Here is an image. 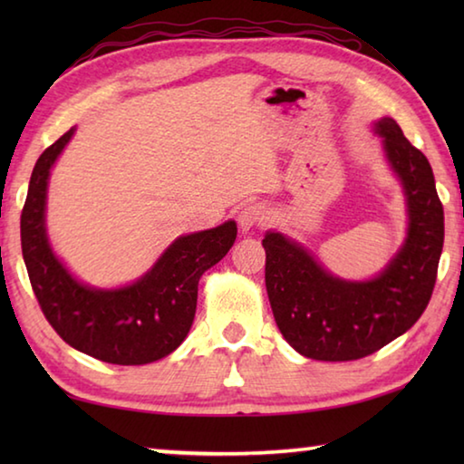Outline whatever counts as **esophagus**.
I'll use <instances>...</instances> for the list:
<instances>
[{"mask_svg": "<svg viewBox=\"0 0 464 464\" xmlns=\"http://www.w3.org/2000/svg\"><path fill=\"white\" fill-rule=\"evenodd\" d=\"M266 221H268V217H266V210L262 204L254 202V204H247V207L241 208L239 225L243 231H249V229H254V227H260Z\"/></svg>", "mask_w": 464, "mask_h": 464, "instance_id": "obj_1", "label": "esophagus"}]
</instances>
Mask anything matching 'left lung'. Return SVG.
I'll return each mask as SVG.
<instances>
[{
  "label": "left lung",
  "instance_id": "1",
  "mask_svg": "<svg viewBox=\"0 0 464 464\" xmlns=\"http://www.w3.org/2000/svg\"><path fill=\"white\" fill-rule=\"evenodd\" d=\"M374 130L405 190L410 229L399 254L366 282L335 278L298 243L266 233V290L274 319L298 354L345 362L374 354L426 311L444 243V208L430 161L392 119Z\"/></svg>",
  "mask_w": 464,
  "mask_h": 464
}]
</instances>
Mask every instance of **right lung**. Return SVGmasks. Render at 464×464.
Returning a JSON list of instances; mask_svg holds the SVG:
<instances>
[{
    "instance_id": "add662e5",
    "label": "right lung",
    "mask_w": 464,
    "mask_h": 464,
    "mask_svg": "<svg viewBox=\"0 0 464 464\" xmlns=\"http://www.w3.org/2000/svg\"><path fill=\"white\" fill-rule=\"evenodd\" d=\"M75 129L38 157L20 217L22 256L44 317L72 348L108 364L155 362L184 342L194 321L198 280L221 262L237 237V225L184 235L163 251L143 278L114 290L77 282L53 254L44 229L46 184L53 163Z\"/></svg>"
}]
</instances>
